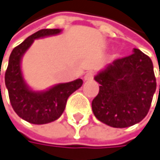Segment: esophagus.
<instances>
[{"label": "esophagus", "mask_w": 160, "mask_h": 160, "mask_svg": "<svg viewBox=\"0 0 160 160\" xmlns=\"http://www.w3.org/2000/svg\"><path fill=\"white\" fill-rule=\"evenodd\" d=\"M93 78H94V73H93V72H88V73H86L85 76H84V81H85V82L92 81Z\"/></svg>", "instance_id": "esophagus-1"}]
</instances>
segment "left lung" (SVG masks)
<instances>
[{"label": "left lung", "instance_id": "8db88e82", "mask_svg": "<svg viewBox=\"0 0 160 160\" xmlns=\"http://www.w3.org/2000/svg\"><path fill=\"white\" fill-rule=\"evenodd\" d=\"M133 52L109 63L94 78L100 85L92 101L93 113L111 127L125 128L141 121L157 89L151 59L139 49Z\"/></svg>", "mask_w": 160, "mask_h": 160}]
</instances>
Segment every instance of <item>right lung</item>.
<instances>
[{"mask_svg": "<svg viewBox=\"0 0 160 160\" xmlns=\"http://www.w3.org/2000/svg\"><path fill=\"white\" fill-rule=\"evenodd\" d=\"M62 29H42L25 39L10 54L4 76L11 105L22 119L33 124H46L58 119L65 109L69 96L82 85V79L59 83L44 91H34L25 82L21 63L24 53L37 39L58 35Z\"/></svg>", "mask_w": 160, "mask_h": 160, "instance_id": "right-lung-1", "label": "right lung"}]
</instances>
